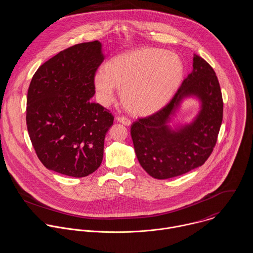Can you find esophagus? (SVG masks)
<instances>
[{"mask_svg":"<svg viewBox=\"0 0 253 253\" xmlns=\"http://www.w3.org/2000/svg\"><path fill=\"white\" fill-rule=\"evenodd\" d=\"M116 120H117L119 123H122V124L125 125V126H130V125H131V121H130L128 118L124 117V116H118V117H116Z\"/></svg>","mask_w":253,"mask_h":253,"instance_id":"1","label":"esophagus"}]
</instances>
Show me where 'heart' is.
<instances>
[{"mask_svg": "<svg viewBox=\"0 0 253 253\" xmlns=\"http://www.w3.org/2000/svg\"><path fill=\"white\" fill-rule=\"evenodd\" d=\"M184 65L180 57L158 48H141L111 58L93 84L99 102L107 106L121 89L126 109L137 116L155 113L165 106L181 84Z\"/></svg>", "mask_w": 253, "mask_h": 253, "instance_id": "heart-1", "label": "heart"}]
</instances>
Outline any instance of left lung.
Returning <instances> with one entry per match:
<instances>
[{"label":"left lung","instance_id":"left-lung-1","mask_svg":"<svg viewBox=\"0 0 253 253\" xmlns=\"http://www.w3.org/2000/svg\"><path fill=\"white\" fill-rule=\"evenodd\" d=\"M195 96L201 103L196 118L187 125L169 123L183 100ZM223 101L212 67L198 55L193 69L172 100L155 114L131 125V137L140 165L156 179L185 174L205 163L217 141L222 123Z\"/></svg>","mask_w":253,"mask_h":253}]
</instances>
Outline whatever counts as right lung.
Here are the masks:
<instances>
[{
    "instance_id": "right-lung-1",
    "label": "right lung",
    "mask_w": 253,
    "mask_h": 253,
    "mask_svg": "<svg viewBox=\"0 0 253 253\" xmlns=\"http://www.w3.org/2000/svg\"><path fill=\"white\" fill-rule=\"evenodd\" d=\"M104 60L99 41L61 51L34 74L27 96V128L43 165L85 177L102 163L106 133L114 117L90 100L93 79Z\"/></svg>"
}]
</instances>
